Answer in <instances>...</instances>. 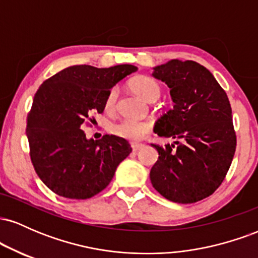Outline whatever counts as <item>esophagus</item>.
Listing matches in <instances>:
<instances>
[{
  "mask_svg": "<svg viewBox=\"0 0 258 258\" xmlns=\"http://www.w3.org/2000/svg\"><path fill=\"white\" fill-rule=\"evenodd\" d=\"M131 147H132V150H133V152H138V150H141L142 148L144 147V144H139V143H132V144H131Z\"/></svg>",
  "mask_w": 258,
  "mask_h": 258,
  "instance_id": "esophagus-1",
  "label": "esophagus"
}]
</instances>
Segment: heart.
I'll list each match as a JSON object with an SVG mask.
<instances>
[{
	"instance_id": "1",
	"label": "heart",
	"mask_w": 258,
	"mask_h": 258,
	"mask_svg": "<svg viewBox=\"0 0 258 258\" xmlns=\"http://www.w3.org/2000/svg\"><path fill=\"white\" fill-rule=\"evenodd\" d=\"M130 86L135 93H137L139 97L148 100V102H155L161 94L160 85L149 76H137L132 80ZM117 97H119V90L116 87H112L105 97L104 108L106 111L115 110ZM110 131L116 137L131 142H138L146 137L147 135H149L152 131V123L148 122V121L125 119L111 125Z\"/></svg>"
}]
</instances>
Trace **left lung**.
<instances>
[{
	"label": "left lung",
	"mask_w": 258,
	"mask_h": 258,
	"mask_svg": "<svg viewBox=\"0 0 258 258\" xmlns=\"http://www.w3.org/2000/svg\"><path fill=\"white\" fill-rule=\"evenodd\" d=\"M153 76L170 87L174 103L156 121L154 131L176 142L152 144L159 159L150 180L167 200L197 203L222 184L235 153L229 99L214 75L197 61L172 59L154 68Z\"/></svg>",
	"instance_id": "8db88e82"
}]
</instances>
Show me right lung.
Wrapping results in <instances>:
<instances>
[{"label":"right lung","instance_id":"1","mask_svg":"<svg viewBox=\"0 0 258 258\" xmlns=\"http://www.w3.org/2000/svg\"><path fill=\"white\" fill-rule=\"evenodd\" d=\"M137 72L130 64L111 68L74 65L47 79L26 117L30 158L40 179L68 199H90L108 186L132 148L126 139L105 135L86 138L82 126L104 111L108 92Z\"/></svg>","mask_w":258,"mask_h":258}]
</instances>
